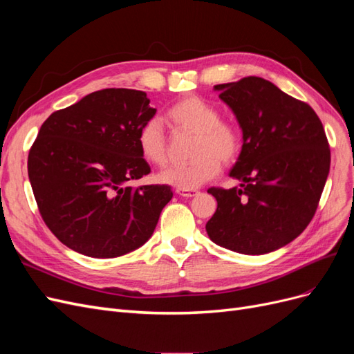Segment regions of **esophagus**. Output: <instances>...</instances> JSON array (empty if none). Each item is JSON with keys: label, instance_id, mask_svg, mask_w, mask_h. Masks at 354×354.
<instances>
[{"label": "esophagus", "instance_id": "esophagus-1", "mask_svg": "<svg viewBox=\"0 0 354 354\" xmlns=\"http://www.w3.org/2000/svg\"><path fill=\"white\" fill-rule=\"evenodd\" d=\"M176 194L180 196H185V198H192L198 194L196 189H176Z\"/></svg>", "mask_w": 354, "mask_h": 354}]
</instances>
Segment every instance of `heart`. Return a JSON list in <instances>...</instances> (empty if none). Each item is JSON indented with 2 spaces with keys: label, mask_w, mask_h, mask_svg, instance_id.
Segmentation results:
<instances>
[{
  "label": "heart",
  "mask_w": 354,
  "mask_h": 354,
  "mask_svg": "<svg viewBox=\"0 0 354 354\" xmlns=\"http://www.w3.org/2000/svg\"><path fill=\"white\" fill-rule=\"evenodd\" d=\"M177 130L195 134L189 162L173 165L158 176L159 181L178 189H195L220 173L221 162L236 160L242 147V134L233 122L223 121L216 104L198 95H186L169 106L167 112ZM137 145L149 164L167 162V143L159 120L145 122L137 134Z\"/></svg>",
  "instance_id": "heart-1"
}]
</instances>
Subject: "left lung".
I'll return each instance as SVG.
<instances>
[{
	"label": "left lung",
	"instance_id": "obj_1",
	"mask_svg": "<svg viewBox=\"0 0 354 354\" xmlns=\"http://www.w3.org/2000/svg\"><path fill=\"white\" fill-rule=\"evenodd\" d=\"M242 128V151L230 177L239 187H211L217 209L207 223L212 242L248 255L294 241L317 209L330 165L316 112L259 77L214 85Z\"/></svg>",
	"mask_w": 354,
	"mask_h": 354
}]
</instances>
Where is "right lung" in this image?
<instances>
[{"label":"right lung","mask_w":354,"mask_h":354,"mask_svg":"<svg viewBox=\"0 0 354 354\" xmlns=\"http://www.w3.org/2000/svg\"><path fill=\"white\" fill-rule=\"evenodd\" d=\"M145 91L106 88L53 112L28 156L42 220L68 248L113 259L140 248L173 198L167 185L133 187L151 173L137 145L156 109Z\"/></svg>","instance_id":"obj_1"}]
</instances>
